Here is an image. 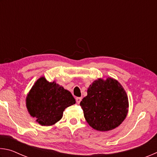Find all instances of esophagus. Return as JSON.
I'll return each mask as SVG.
<instances>
[{"label": "esophagus", "mask_w": 157, "mask_h": 157, "mask_svg": "<svg viewBox=\"0 0 157 157\" xmlns=\"http://www.w3.org/2000/svg\"><path fill=\"white\" fill-rule=\"evenodd\" d=\"M81 101H82V98H79V97L76 98V102H77V103H78V104H79Z\"/></svg>", "instance_id": "1"}]
</instances>
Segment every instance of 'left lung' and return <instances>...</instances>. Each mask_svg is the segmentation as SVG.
Here are the masks:
<instances>
[{
  "mask_svg": "<svg viewBox=\"0 0 157 157\" xmlns=\"http://www.w3.org/2000/svg\"><path fill=\"white\" fill-rule=\"evenodd\" d=\"M84 116L92 128L106 132L123 123L128 113V98L122 85L115 79L95 80L80 102Z\"/></svg>",
  "mask_w": 157,
  "mask_h": 157,
  "instance_id": "left-lung-1",
  "label": "left lung"
}]
</instances>
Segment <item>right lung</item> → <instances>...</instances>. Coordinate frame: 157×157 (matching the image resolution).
Instances as JSON below:
<instances>
[{
    "mask_svg": "<svg viewBox=\"0 0 157 157\" xmlns=\"http://www.w3.org/2000/svg\"><path fill=\"white\" fill-rule=\"evenodd\" d=\"M75 104L68 90L44 77L36 80L26 97V107L31 116L42 126L52 125L61 120L66 107Z\"/></svg>",
    "mask_w": 157,
    "mask_h": 157,
    "instance_id": "right-lung-1",
    "label": "right lung"
}]
</instances>
